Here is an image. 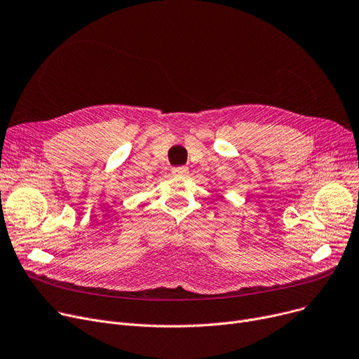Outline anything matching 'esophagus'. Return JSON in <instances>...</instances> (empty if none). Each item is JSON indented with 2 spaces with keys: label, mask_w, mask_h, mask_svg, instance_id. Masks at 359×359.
<instances>
[{
  "label": "esophagus",
  "mask_w": 359,
  "mask_h": 359,
  "mask_svg": "<svg viewBox=\"0 0 359 359\" xmlns=\"http://www.w3.org/2000/svg\"><path fill=\"white\" fill-rule=\"evenodd\" d=\"M172 173L175 175V176H186L187 173H189V169L187 167H175V169L172 170Z\"/></svg>",
  "instance_id": "esophagus-1"
}]
</instances>
